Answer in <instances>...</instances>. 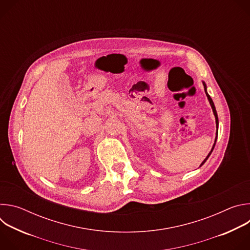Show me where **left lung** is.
Instances as JSON below:
<instances>
[{
    "label": "left lung",
    "mask_w": 250,
    "mask_h": 250,
    "mask_svg": "<svg viewBox=\"0 0 250 250\" xmlns=\"http://www.w3.org/2000/svg\"><path fill=\"white\" fill-rule=\"evenodd\" d=\"M203 85H204V88H205V92H206V95H207V97H208V102H209V104H210V106H211V109H212V112H213V115H215V118H216V124H217V136H216V139H215V144H213V146H212V148H211V150L209 151V153L208 154V156L205 158V160L202 162V164H201V166L207 161V159L208 158V156L210 155V153L212 152V150H213V147H215V146H216V141H217V138H218V127H219V119H218V114H217V111H216V106H215V104H213V102H212V100H211V98L209 97V95L208 94V92H207V86H206V84H205V82H203Z\"/></svg>",
    "instance_id": "8db88e82"
}]
</instances>
